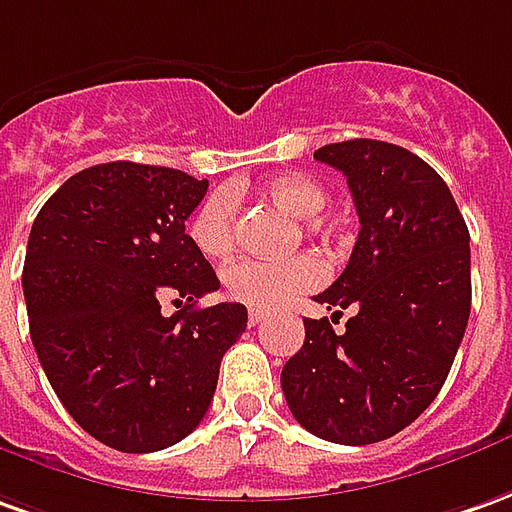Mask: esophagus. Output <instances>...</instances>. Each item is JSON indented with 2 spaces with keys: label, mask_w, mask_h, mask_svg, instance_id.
<instances>
[{
  "label": "esophagus",
  "mask_w": 512,
  "mask_h": 512,
  "mask_svg": "<svg viewBox=\"0 0 512 512\" xmlns=\"http://www.w3.org/2000/svg\"><path fill=\"white\" fill-rule=\"evenodd\" d=\"M264 317H267V315H264L262 309H250V312H248V323H250V326H259Z\"/></svg>",
  "instance_id": "obj_1"
}]
</instances>
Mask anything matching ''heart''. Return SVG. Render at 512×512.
Segmentation results:
<instances>
[{
  "instance_id": "1",
  "label": "heart",
  "mask_w": 512,
  "mask_h": 512,
  "mask_svg": "<svg viewBox=\"0 0 512 512\" xmlns=\"http://www.w3.org/2000/svg\"><path fill=\"white\" fill-rule=\"evenodd\" d=\"M267 203L278 211L303 220V231L312 236L329 234L331 225L317 217L329 203V192L306 175H278L262 186ZM236 197L231 189L211 192L195 214L189 217V239L206 259H225L236 245ZM323 281V267L312 256H292L284 262H245L231 264L222 273L225 292L239 303H248L256 309H270L278 303L290 301L292 295L306 292Z\"/></svg>"
}]
</instances>
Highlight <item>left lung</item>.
I'll use <instances>...</instances> for the list:
<instances>
[{"label":"left lung","mask_w":512,"mask_h":512,"mask_svg":"<svg viewBox=\"0 0 512 512\" xmlns=\"http://www.w3.org/2000/svg\"><path fill=\"white\" fill-rule=\"evenodd\" d=\"M315 158L343 172L362 225L343 276L315 301L354 317L343 334L306 317L281 390L303 429L365 446L410 426L449 376L471 315L468 228L446 181L398 144L351 139Z\"/></svg>","instance_id":"obj_1"}]
</instances>
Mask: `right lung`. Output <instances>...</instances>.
Listing matches in <instances>:
<instances>
[{
	"label": "right lung",
	"mask_w": 512,
	"mask_h": 512,
	"mask_svg": "<svg viewBox=\"0 0 512 512\" xmlns=\"http://www.w3.org/2000/svg\"><path fill=\"white\" fill-rule=\"evenodd\" d=\"M206 189L181 169L111 161L72 175L33 222L21 287L35 354L74 421L116 451L186 438L248 326L242 303L195 306L220 290L186 234ZM164 294L184 301L175 316Z\"/></svg>",
	"instance_id": "add662e5"
}]
</instances>
